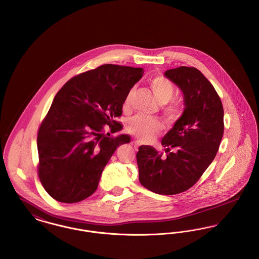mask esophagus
<instances>
[{"label":"esophagus","instance_id":"obj_1","mask_svg":"<svg viewBox=\"0 0 259 259\" xmlns=\"http://www.w3.org/2000/svg\"><path fill=\"white\" fill-rule=\"evenodd\" d=\"M133 146H134V148L137 149V148L140 147V144H139V142H133Z\"/></svg>","mask_w":259,"mask_h":259}]
</instances>
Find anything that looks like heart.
Segmentation results:
<instances>
[{
  "label": "heart",
  "mask_w": 259,
  "mask_h": 259,
  "mask_svg": "<svg viewBox=\"0 0 259 259\" xmlns=\"http://www.w3.org/2000/svg\"><path fill=\"white\" fill-rule=\"evenodd\" d=\"M148 85L150 87L154 97L160 103H168L175 93V87L172 82L163 77V76H154L148 79ZM134 89H131L126 95L124 100L123 107L127 108L130 102ZM164 114L169 118H177L181 114V106L180 104L174 102L163 109ZM161 128L160 121L156 118H150L143 115H137L129 120L127 125V130L131 134L135 135L140 141H148L151 137L155 135Z\"/></svg>",
  "instance_id": "obj_1"
}]
</instances>
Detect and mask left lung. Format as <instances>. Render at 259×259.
<instances>
[{
	"mask_svg": "<svg viewBox=\"0 0 259 259\" xmlns=\"http://www.w3.org/2000/svg\"><path fill=\"white\" fill-rule=\"evenodd\" d=\"M164 76L183 92L185 110L161 141L166 157L148 146H141L136 156L141 185L174 195L195 185L214 159L224 112L215 89L197 69L183 66L167 70Z\"/></svg>",
	"mask_w": 259,
	"mask_h": 259,
	"instance_id": "obj_1",
	"label": "left lung"
}]
</instances>
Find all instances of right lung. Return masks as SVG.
Returning a JSON list of instances; mask_svg holds the SVG:
<instances>
[{
    "instance_id": "add662e5",
    "label": "right lung",
    "mask_w": 259,
    "mask_h": 259,
    "mask_svg": "<svg viewBox=\"0 0 259 259\" xmlns=\"http://www.w3.org/2000/svg\"><path fill=\"white\" fill-rule=\"evenodd\" d=\"M143 68L102 65L71 78L53 99L37 133L38 177L51 197L77 203L92 195L116 148L130 143L114 120L124 100L143 74Z\"/></svg>"
}]
</instances>
